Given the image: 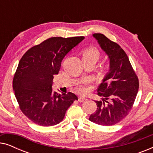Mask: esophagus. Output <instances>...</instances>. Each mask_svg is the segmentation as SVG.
<instances>
[{"instance_id":"1","label":"esophagus","mask_w":153,"mask_h":153,"mask_svg":"<svg viewBox=\"0 0 153 153\" xmlns=\"http://www.w3.org/2000/svg\"><path fill=\"white\" fill-rule=\"evenodd\" d=\"M79 102H84V101H85V100H86V99H85V97H79Z\"/></svg>"}]
</instances>
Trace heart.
I'll return each mask as SVG.
<instances>
[{
    "mask_svg": "<svg viewBox=\"0 0 153 153\" xmlns=\"http://www.w3.org/2000/svg\"><path fill=\"white\" fill-rule=\"evenodd\" d=\"M100 58V51L95 47H90L85 48L82 51L83 60H97ZM78 90L81 93H84L86 91V88L84 85H79Z\"/></svg>",
    "mask_w": 153,
    "mask_h": 153,
    "instance_id": "obj_1",
    "label": "heart"
}]
</instances>
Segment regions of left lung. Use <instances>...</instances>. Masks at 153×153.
I'll list each match as a JSON object with an SVG mask.
<instances>
[{
    "label": "left lung",
    "instance_id": "1",
    "mask_svg": "<svg viewBox=\"0 0 153 153\" xmlns=\"http://www.w3.org/2000/svg\"><path fill=\"white\" fill-rule=\"evenodd\" d=\"M109 60V70L97 89L101 101H95L97 110L89 120L95 124L111 126L122 120L132 108L139 90V80L127 54L118 44L101 33H94Z\"/></svg>",
    "mask_w": 153,
    "mask_h": 153
}]
</instances>
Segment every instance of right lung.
<instances>
[{"label":"right lung","mask_w":153,"mask_h":153,"mask_svg":"<svg viewBox=\"0 0 153 153\" xmlns=\"http://www.w3.org/2000/svg\"><path fill=\"white\" fill-rule=\"evenodd\" d=\"M83 36L51 37L26 52L13 79V90L20 109L35 124L53 126L63 120L75 94L52 92L65 56L84 39Z\"/></svg>","instance_id":"add662e5"}]
</instances>
